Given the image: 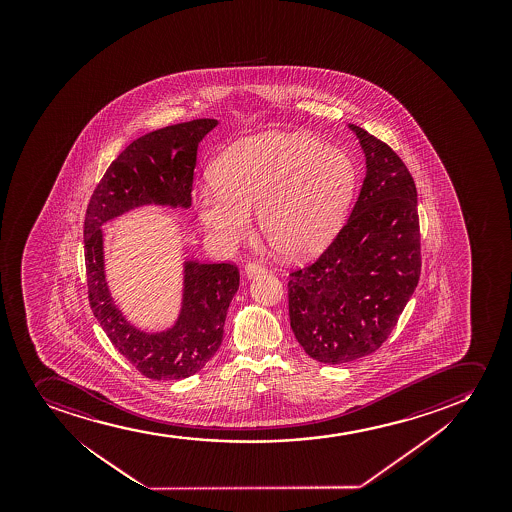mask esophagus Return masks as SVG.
I'll list each match as a JSON object with an SVG mask.
<instances>
[{"label": "esophagus", "instance_id": "1", "mask_svg": "<svg viewBox=\"0 0 512 512\" xmlns=\"http://www.w3.org/2000/svg\"><path fill=\"white\" fill-rule=\"evenodd\" d=\"M261 273H265V266L261 265L259 261H249L246 265V275L249 278L256 277V275H261Z\"/></svg>", "mask_w": 512, "mask_h": 512}]
</instances>
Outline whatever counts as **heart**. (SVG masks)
<instances>
[{"instance_id": "1", "label": "heart", "mask_w": 512, "mask_h": 512, "mask_svg": "<svg viewBox=\"0 0 512 512\" xmlns=\"http://www.w3.org/2000/svg\"><path fill=\"white\" fill-rule=\"evenodd\" d=\"M217 184L196 196L213 241L234 247L258 210L266 241L285 258L316 253L335 234L352 201L357 171L340 148L306 133L268 131L237 141L213 165Z\"/></svg>"}]
</instances>
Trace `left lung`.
Returning <instances> with one entry per match:
<instances>
[{
	"label": "left lung",
	"mask_w": 512,
	"mask_h": 512,
	"mask_svg": "<svg viewBox=\"0 0 512 512\" xmlns=\"http://www.w3.org/2000/svg\"><path fill=\"white\" fill-rule=\"evenodd\" d=\"M350 128L367 167L357 203L326 251L288 280L295 338L309 357L333 365L362 359L388 340L422 268L412 174L384 141Z\"/></svg>",
	"instance_id": "1"
}]
</instances>
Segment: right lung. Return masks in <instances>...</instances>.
<instances>
[{
  "mask_svg": "<svg viewBox=\"0 0 512 512\" xmlns=\"http://www.w3.org/2000/svg\"><path fill=\"white\" fill-rule=\"evenodd\" d=\"M217 119H194L140 136L119 153L90 198L85 224V270L92 312L112 345L148 379H184L212 359L224 338L230 300L239 288L232 263H184L181 314L167 331L145 333L114 306L104 273L102 225L141 205L191 206L198 143Z\"/></svg>",
  "mask_w": 512,
  "mask_h": 512,
  "instance_id": "right-lung-1",
  "label": "right lung"
}]
</instances>
